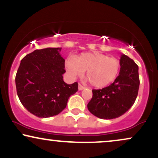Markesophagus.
<instances>
[{"instance_id":"esophagus-1","label":"esophagus","mask_w":158,"mask_h":158,"mask_svg":"<svg viewBox=\"0 0 158 158\" xmlns=\"http://www.w3.org/2000/svg\"><path fill=\"white\" fill-rule=\"evenodd\" d=\"M78 89H79V90H81L85 89V87H83L82 85L79 84V85H78Z\"/></svg>"}]
</instances>
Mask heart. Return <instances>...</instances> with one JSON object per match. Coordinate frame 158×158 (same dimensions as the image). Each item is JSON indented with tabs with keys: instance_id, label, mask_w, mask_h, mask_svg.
Segmentation results:
<instances>
[{
	"instance_id": "1",
	"label": "heart",
	"mask_w": 158,
	"mask_h": 158,
	"mask_svg": "<svg viewBox=\"0 0 158 158\" xmlns=\"http://www.w3.org/2000/svg\"><path fill=\"white\" fill-rule=\"evenodd\" d=\"M64 67L72 79L81 77L86 70L90 84L96 88L110 85L118 76L120 63L118 59L99 52H82L76 57H68Z\"/></svg>"
}]
</instances>
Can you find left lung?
<instances>
[{
    "label": "left lung",
    "instance_id": "1",
    "mask_svg": "<svg viewBox=\"0 0 158 158\" xmlns=\"http://www.w3.org/2000/svg\"><path fill=\"white\" fill-rule=\"evenodd\" d=\"M119 76L106 88L93 90L88 109L100 119L117 118L131 108L138 94V66L124 54L120 57Z\"/></svg>",
    "mask_w": 158,
    "mask_h": 158
}]
</instances>
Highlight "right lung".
Listing matches in <instances>:
<instances>
[{"label": "right lung", "mask_w": 158, "mask_h": 158, "mask_svg": "<svg viewBox=\"0 0 158 158\" xmlns=\"http://www.w3.org/2000/svg\"><path fill=\"white\" fill-rule=\"evenodd\" d=\"M61 48L35 50L21 59L15 77L21 104L36 117L47 118L61 113L69 97L78 90V83L63 80L64 59Z\"/></svg>", "instance_id": "add662e5"}]
</instances>
